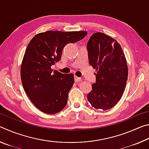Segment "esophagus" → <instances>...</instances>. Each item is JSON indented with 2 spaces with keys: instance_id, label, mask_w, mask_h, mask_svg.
<instances>
[{
  "instance_id": "1",
  "label": "esophagus",
  "mask_w": 149,
  "mask_h": 149,
  "mask_svg": "<svg viewBox=\"0 0 149 149\" xmlns=\"http://www.w3.org/2000/svg\"><path fill=\"white\" fill-rule=\"evenodd\" d=\"M74 79H75V82H79V81H81V78L77 77V76H75Z\"/></svg>"
}]
</instances>
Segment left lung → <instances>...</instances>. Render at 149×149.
Returning <instances> with one entry per match:
<instances>
[{"mask_svg": "<svg viewBox=\"0 0 149 149\" xmlns=\"http://www.w3.org/2000/svg\"><path fill=\"white\" fill-rule=\"evenodd\" d=\"M89 64L96 70V83L87 99L96 109L108 110L119 102L128 76L127 61L121 45L103 33L93 34L87 46Z\"/></svg>", "mask_w": 149, "mask_h": 149, "instance_id": "1", "label": "left lung"}]
</instances>
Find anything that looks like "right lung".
Masks as SVG:
<instances>
[{
    "label": "right lung",
    "mask_w": 149,
    "mask_h": 149,
    "mask_svg": "<svg viewBox=\"0 0 149 149\" xmlns=\"http://www.w3.org/2000/svg\"><path fill=\"white\" fill-rule=\"evenodd\" d=\"M87 34L84 31H48L35 35L29 42L21 64V80L27 95L41 112L54 114L66 105L74 74L52 72L51 66L60 61L65 45Z\"/></svg>",
    "instance_id": "1"
}]
</instances>
